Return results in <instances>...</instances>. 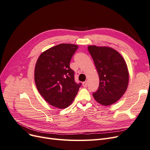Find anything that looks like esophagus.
<instances>
[{
	"label": "esophagus",
	"mask_w": 150,
	"mask_h": 150,
	"mask_svg": "<svg viewBox=\"0 0 150 150\" xmlns=\"http://www.w3.org/2000/svg\"><path fill=\"white\" fill-rule=\"evenodd\" d=\"M87 85H88V82H87V81H85V82H83V87H84V88L87 87Z\"/></svg>",
	"instance_id": "1"
}]
</instances>
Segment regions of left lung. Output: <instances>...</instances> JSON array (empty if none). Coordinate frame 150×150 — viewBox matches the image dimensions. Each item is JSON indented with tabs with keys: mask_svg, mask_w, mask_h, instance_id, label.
I'll use <instances>...</instances> for the list:
<instances>
[{
	"mask_svg": "<svg viewBox=\"0 0 150 150\" xmlns=\"http://www.w3.org/2000/svg\"><path fill=\"white\" fill-rule=\"evenodd\" d=\"M99 78V89L93 94L95 100L103 106L116 103L123 96L129 83L126 62L116 50L108 46H88Z\"/></svg>",
	"mask_w": 150,
	"mask_h": 150,
	"instance_id": "8db88e82",
	"label": "left lung"
}]
</instances>
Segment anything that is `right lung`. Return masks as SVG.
<instances>
[{"label": "right lung", "instance_id": "1", "mask_svg": "<svg viewBox=\"0 0 150 150\" xmlns=\"http://www.w3.org/2000/svg\"><path fill=\"white\" fill-rule=\"evenodd\" d=\"M78 45L60 44L40 54L36 62L34 80L38 91L50 105L59 109L70 106L80 84L74 81V72L69 67Z\"/></svg>", "mask_w": 150, "mask_h": 150}]
</instances>
